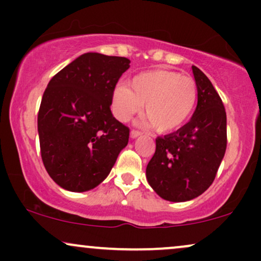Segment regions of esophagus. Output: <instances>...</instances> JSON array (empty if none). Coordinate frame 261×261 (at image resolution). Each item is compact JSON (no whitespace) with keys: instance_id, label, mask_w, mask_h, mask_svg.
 Listing matches in <instances>:
<instances>
[{"instance_id":"1","label":"esophagus","mask_w":261,"mask_h":261,"mask_svg":"<svg viewBox=\"0 0 261 261\" xmlns=\"http://www.w3.org/2000/svg\"><path fill=\"white\" fill-rule=\"evenodd\" d=\"M140 135H141L140 131L133 130V131H131V133H130V137H131V139H136V137H139Z\"/></svg>"}]
</instances>
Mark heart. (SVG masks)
Returning <instances> with one entry per match:
<instances>
[{
  "label": "heart",
  "instance_id": "1",
  "mask_svg": "<svg viewBox=\"0 0 261 261\" xmlns=\"http://www.w3.org/2000/svg\"><path fill=\"white\" fill-rule=\"evenodd\" d=\"M197 103V86L191 77L166 70H154L135 76L130 87H116L113 112L127 121L140 112L146 122L160 134L172 133L190 118Z\"/></svg>",
  "mask_w": 261,
  "mask_h": 261
}]
</instances>
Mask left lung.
I'll use <instances>...</instances> for the list:
<instances>
[{"instance_id": "1", "label": "left lung", "mask_w": 261, "mask_h": 261, "mask_svg": "<svg viewBox=\"0 0 261 261\" xmlns=\"http://www.w3.org/2000/svg\"><path fill=\"white\" fill-rule=\"evenodd\" d=\"M197 106L193 116L174 133L155 140V152L146 168L154 193L172 202L200 196L210 188L227 147L223 103L206 74L193 66Z\"/></svg>"}]
</instances>
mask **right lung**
Here are the masks:
<instances>
[{"label":"right lung","mask_w":261,"mask_h":261,"mask_svg":"<svg viewBox=\"0 0 261 261\" xmlns=\"http://www.w3.org/2000/svg\"><path fill=\"white\" fill-rule=\"evenodd\" d=\"M130 60L86 53L53 77L41 99L38 134L45 169L73 193L94 189L109 175L128 128L110 112L113 93Z\"/></svg>","instance_id":"1"}]
</instances>
